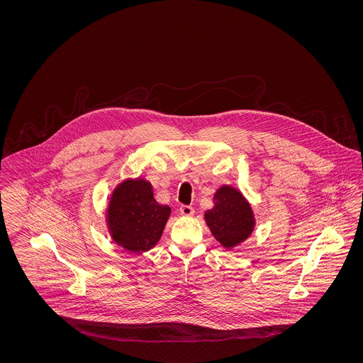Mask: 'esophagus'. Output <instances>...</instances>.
Masks as SVG:
<instances>
[{"label":"esophagus","mask_w":363,"mask_h":363,"mask_svg":"<svg viewBox=\"0 0 363 363\" xmlns=\"http://www.w3.org/2000/svg\"><path fill=\"white\" fill-rule=\"evenodd\" d=\"M179 212L184 216H191L194 213V209H193V207H190V206H181L179 207Z\"/></svg>","instance_id":"obj_1"}]
</instances>
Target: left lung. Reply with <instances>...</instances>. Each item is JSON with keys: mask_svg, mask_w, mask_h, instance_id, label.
<instances>
[{"mask_svg": "<svg viewBox=\"0 0 363 363\" xmlns=\"http://www.w3.org/2000/svg\"><path fill=\"white\" fill-rule=\"evenodd\" d=\"M213 203L215 207L206 212V220L216 241L227 249L245 241L253 231L255 218L241 193L223 186L215 193Z\"/></svg>", "mask_w": 363, "mask_h": 363, "instance_id": "1", "label": "left lung"}]
</instances>
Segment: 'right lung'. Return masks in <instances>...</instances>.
<instances>
[{
  "instance_id": "obj_1",
  "label": "right lung",
  "mask_w": 363,
  "mask_h": 363,
  "mask_svg": "<svg viewBox=\"0 0 363 363\" xmlns=\"http://www.w3.org/2000/svg\"><path fill=\"white\" fill-rule=\"evenodd\" d=\"M170 211L156 203L150 182L128 179L110 200L107 222L111 237L130 252H147L160 240Z\"/></svg>"
}]
</instances>
